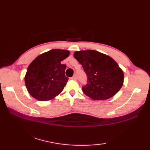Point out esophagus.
Masks as SVG:
<instances>
[{
    "label": "esophagus",
    "instance_id": "34e87169",
    "mask_svg": "<svg viewBox=\"0 0 150 150\" xmlns=\"http://www.w3.org/2000/svg\"><path fill=\"white\" fill-rule=\"evenodd\" d=\"M71 79H73V80L76 81V80H77V76H76V75H73V77H71Z\"/></svg>",
    "mask_w": 150,
    "mask_h": 150
}]
</instances>
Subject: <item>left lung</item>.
Here are the masks:
<instances>
[{"mask_svg": "<svg viewBox=\"0 0 150 150\" xmlns=\"http://www.w3.org/2000/svg\"><path fill=\"white\" fill-rule=\"evenodd\" d=\"M74 57L82 66L87 75V84L82 91L93 100L108 99L122 88L123 71L110 56L95 50H81Z\"/></svg>", "mask_w": 150, "mask_h": 150, "instance_id": "8db88e82", "label": "left lung"}]
</instances>
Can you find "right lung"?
Segmentation results:
<instances>
[{
	"label": "right lung",
	"mask_w": 150,
	"mask_h": 150,
	"mask_svg": "<svg viewBox=\"0 0 150 150\" xmlns=\"http://www.w3.org/2000/svg\"><path fill=\"white\" fill-rule=\"evenodd\" d=\"M69 55L68 50L54 49L41 54L31 62L24 78L31 96L38 100L46 101L61 93L68 81L65 76L66 66L61 61Z\"/></svg>",
	"instance_id": "add662e5"
}]
</instances>
